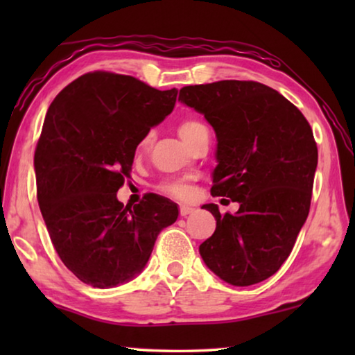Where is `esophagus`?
<instances>
[{"label": "esophagus", "instance_id": "esophagus-1", "mask_svg": "<svg viewBox=\"0 0 355 355\" xmlns=\"http://www.w3.org/2000/svg\"><path fill=\"white\" fill-rule=\"evenodd\" d=\"M192 211H194V208H191V207H188V205H182V207H180V216H188V214H191Z\"/></svg>", "mask_w": 355, "mask_h": 355}]
</instances>
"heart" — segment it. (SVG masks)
<instances>
[{
    "label": "heart",
    "instance_id": "b5f03b06",
    "mask_svg": "<svg viewBox=\"0 0 355 355\" xmlns=\"http://www.w3.org/2000/svg\"><path fill=\"white\" fill-rule=\"evenodd\" d=\"M203 128H205V125L200 123L199 120L186 119L178 125V135L186 144H189ZM152 141H153V133L152 131H148L147 135L142 136L139 144H137V152H144V150L152 144ZM163 191L169 196L178 197V199H184V197L189 196L191 186L186 180H171V182H166L163 184Z\"/></svg>",
    "mask_w": 355,
    "mask_h": 355
}]
</instances>
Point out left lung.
I'll return each instance as SVG.
<instances>
[{"instance_id":"obj_1","label":"left lung","mask_w":355,"mask_h":355,"mask_svg":"<svg viewBox=\"0 0 355 355\" xmlns=\"http://www.w3.org/2000/svg\"><path fill=\"white\" fill-rule=\"evenodd\" d=\"M178 100L203 114L218 147L213 196L239 203L220 216L199 248L203 263L227 284L266 280L291 254L309 216L318 148L307 119L274 89L225 80L186 86Z\"/></svg>"}]
</instances>
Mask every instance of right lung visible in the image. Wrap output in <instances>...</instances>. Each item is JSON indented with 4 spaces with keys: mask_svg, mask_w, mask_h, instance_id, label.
<instances>
[{
    "mask_svg": "<svg viewBox=\"0 0 355 355\" xmlns=\"http://www.w3.org/2000/svg\"><path fill=\"white\" fill-rule=\"evenodd\" d=\"M177 94L94 71L48 107L34 155L37 200L58 255L84 284L112 288L136 277L159 232L178 218L163 196L133 208L117 200L137 144L172 112Z\"/></svg>",
    "mask_w": 355,
    "mask_h": 355,
    "instance_id": "obj_1",
    "label": "right lung"
}]
</instances>
